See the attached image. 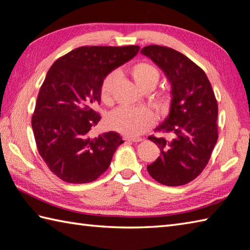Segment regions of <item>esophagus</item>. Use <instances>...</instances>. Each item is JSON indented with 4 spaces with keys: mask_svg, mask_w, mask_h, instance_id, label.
<instances>
[{
    "mask_svg": "<svg viewBox=\"0 0 250 250\" xmlns=\"http://www.w3.org/2000/svg\"><path fill=\"white\" fill-rule=\"evenodd\" d=\"M125 141H128V142H141L142 138H130V137H125Z\"/></svg>",
    "mask_w": 250,
    "mask_h": 250,
    "instance_id": "34e87169",
    "label": "esophagus"
}]
</instances>
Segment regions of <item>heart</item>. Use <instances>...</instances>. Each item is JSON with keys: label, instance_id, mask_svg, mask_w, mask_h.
I'll list each match as a JSON object with an SVG mask.
<instances>
[{"label": "heart", "instance_id": "1", "mask_svg": "<svg viewBox=\"0 0 250 250\" xmlns=\"http://www.w3.org/2000/svg\"><path fill=\"white\" fill-rule=\"evenodd\" d=\"M131 74L141 88L154 87L160 79V72L146 62H140L131 67ZM119 78V72L112 71L107 74L102 83V97L110 102L113 89ZM155 115L147 107H120L113 110L107 118L108 128L126 137H138L155 124Z\"/></svg>", "mask_w": 250, "mask_h": 250}]
</instances>
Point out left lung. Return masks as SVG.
<instances>
[{
    "label": "left lung",
    "instance_id": "left-lung-1",
    "mask_svg": "<svg viewBox=\"0 0 250 250\" xmlns=\"http://www.w3.org/2000/svg\"><path fill=\"white\" fill-rule=\"evenodd\" d=\"M164 71L171 84L170 112L155 129L170 139L149 135L161 148L147 165L152 178L165 186H183L201 174L219 138L217 102L210 81L200 66L176 50L151 44L142 49Z\"/></svg>",
    "mask_w": 250,
    "mask_h": 250
}]
</instances>
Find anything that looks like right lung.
Listing matches in <instances>:
<instances>
[{
	"label": "right lung",
	"instance_id": "add662e5",
	"mask_svg": "<svg viewBox=\"0 0 250 250\" xmlns=\"http://www.w3.org/2000/svg\"><path fill=\"white\" fill-rule=\"evenodd\" d=\"M139 50V46H84L59 58L49 69L31 126L40 156L58 178L87 184L108 169L124 140L115 131L89 137L102 118L94 107L101 103L105 76Z\"/></svg>",
	"mask_w": 250,
	"mask_h": 250
}]
</instances>
